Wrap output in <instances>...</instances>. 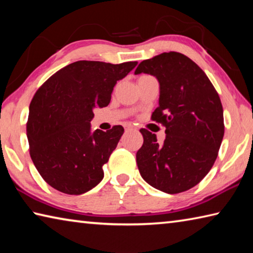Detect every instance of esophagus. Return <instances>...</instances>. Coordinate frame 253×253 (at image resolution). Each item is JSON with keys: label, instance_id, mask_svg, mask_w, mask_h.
<instances>
[{"label": "esophagus", "instance_id": "obj_1", "mask_svg": "<svg viewBox=\"0 0 253 253\" xmlns=\"http://www.w3.org/2000/svg\"><path fill=\"white\" fill-rule=\"evenodd\" d=\"M125 129H126L127 131H136V130H137V128H136V127H134L132 125H126Z\"/></svg>", "mask_w": 253, "mask_h": 253}]
</instances>
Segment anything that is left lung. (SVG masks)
Here are the masks:
<instances>
[{
	"label": "left lung",
	"mask_w": 253,
	"mask_h": 253,
	"mask_svg": "<svg viewBox=\"0 0 253 253\" xmlns=\"http://www.w3.org/2000/svg\"><path fill=\"white\" fill-rule=\"evenodd\" d=\"M148 74L160 83L158 107L152 119L165 126V140L140 129L143 146L137 166L149 185L169 194L187 191L205 177L215 162L224 135L223 108L204 71L179 52L144 60L135 75Z\"/></svg>",
	"instance_id": "obj_1"
}]
</instances>
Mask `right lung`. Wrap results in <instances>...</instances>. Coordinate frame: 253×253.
<instances>
[{
	"label": "right lung",
	"instance_id": "obj_1",
	"mask_svg": "<svg viewBox=\"0 0 253 253\" xmlns=\"http://www.w3.org/2000/svg\"><path fill=\"white\" fill-rule=\"evenodd\" d=\"M136 65L81 60L55 72L38 89L30 104L27 136L33 164L50 186L79 195L104 178L102 166L124 128L92 132L93 108L109 105L115 84Z\"/></svg>",
	"mask_w": 253,
	"mask_h": 253
}]
</instances>
